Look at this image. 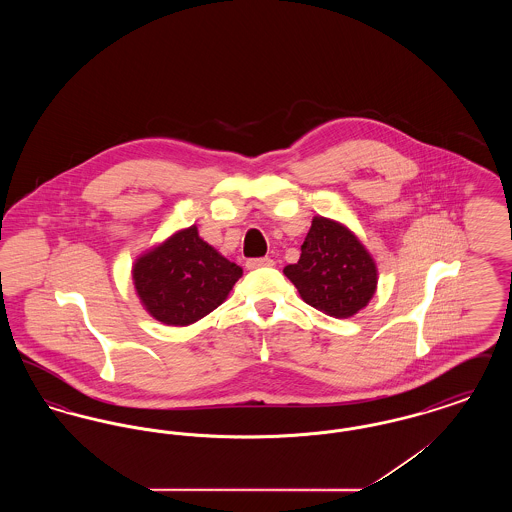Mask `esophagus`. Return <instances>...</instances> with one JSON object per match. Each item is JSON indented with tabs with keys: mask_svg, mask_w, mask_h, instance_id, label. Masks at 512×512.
Masks as SVG:
<instances>
[{
	"mask_svg": "<svg viewBox=\"0 0 512 512\" xmlns=\"http://www.w3.org/2000/svg\"><path fill=\"white\" fill-rule=\"evenodd\" d=\"M272 265H274V261H272L270 257H259V259H247V263H245V267L249 268V270H255V268L272 267Z\"/></svg>",
	"mask_w": 512,
	"mask_h": 512,
	"instance_id": "34e87169",
	"label": "esophagus"
}]
</instances>
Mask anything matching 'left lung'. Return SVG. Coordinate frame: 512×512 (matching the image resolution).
Instances as JSON below:
<instances>
[{
	"mask_svg": "<svg viewBox=\"0 0 512 512\" xmlns=\"http://www.w3.org/2000/svg\"><path fill=\"white\" fill-rule=\"evenodd\" d=\"M284 274L307 305L336 318L359 313L378 284L376 263L365 245L349 228L324 217L313 219L299 261Z\"/></svg>",
	"mask_w": 512,
	"mask_h": 512,
	"instance_id": "8db88e82",
	"label": "left lung"
}]
</instances>
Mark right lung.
Returning <instances> with one entry per match:
<instances>
[{
  "mask_svg": "<svg viewBox=\"0 0 512 512\" xmlns=\"http://www.w3.org/2000/svg\"><path fill=\"white\" fill-rule=\"evenodd\" d=\"M242 272L190 226L138 257L132 280L151 317L167 326H188L215 311Z\"/></svg>",
  "mask_w": 512,
  "mask_h": 512,
  "instance_id": "1",
  "label": "right lung"
}]
</instances>
